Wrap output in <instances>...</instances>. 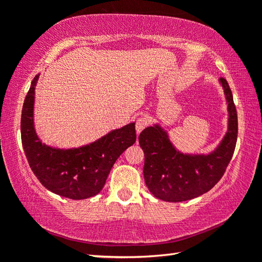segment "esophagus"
Wrapping results in <instances>:
<instances>
[{"label": "esophagus", "instance_id": "1", "mask_svg": "<svg viewBox=\"0 0 262 262\" xmlns=\"http://www.w3.org/2000/svg\"><path fill=\"white\" fill-rule=\"evenodd\" d=\"M148 123H149V120L145 117H141L137 119L136 120V133L137 134H140V133L148 126Z\"/></svg>", "mask_w": 262, "mask_h": 262}]
</instances>
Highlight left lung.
Returning a JSON list of instances; mask_svg holds the SVG:
<instances>
[{
	"label": "left lung",
	"instance_id": "obj_1",
	"mask_svg": "<svg viewBox=\"0 0 262 262\" xmlns=\"http://www.w3.org/2000/svg\"><path fill=\"white\" fill-rule=\"evenodd\" d=\"M228 105V129L216 148L207 154L180 151L165 128L149 126L139 136L144 152L143 176L155 198L166 202H183L207 193L219 183L236 148L238 119L228 82L220 78Z\"/></svg>",
	"mask_w": 262,
	"mask_h": 262
}]
</instances>
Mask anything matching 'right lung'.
Masks as SVG:
<instances>
[{"label":"right lung","mask_w":262,"mask_h":262,"mask_svg":"<svg viewBox=\"0 0 262 262\" xmlns=\"http://www.w3.org/2000/svg\"><path fill=\"white\" fill-rule=\"evenodd\" d=\"M33 78L21 111V143L31 170L45 187L63 198L84 200L103 189L111 168L125 150L135 143V122L112 129L91 143L77 148H55L42 143L34 127Z\"/></svg>","instance_id":"obj_1"}]
</instances>
